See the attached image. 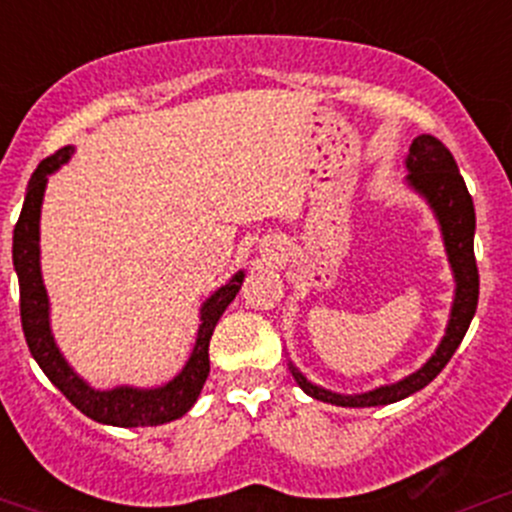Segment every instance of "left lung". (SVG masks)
<instances>
[{
  "label": "left lung",
  "mask_w": 512,
  "mask_h": 512,
  "mask_svg": "<svg viewBox=\"0 0 512 512\" xmlns=\"http://www.w3.org/2000/svg\"><path fill=\"white\" fill-rule=\"evenodd\" d=\"M406 168L411 170L409 183L414 185L418 193L426 195L431 208L436 210L438 220H441L448 260H451L453 275H456V302H453L446 337H443L441 347H438L436 354L426 361L423 369L406 376L399 384L381 386V389L369 391V394H332V391L309 384V381L292 366V374L294 379H297V384L302 386L312 399L327 401V404L337 406H349V409H359V406H384L406 399V396L421 391L423 386L431 384V381L441 374L443 366L451 361L458 344L463 342L468 327H471V319L478 307L480 280L476 252H473L476 210H473V198L466 188V180L458 173V165L456 160H453L451 151L433 136H418L416 141L411 143Z\"/></svg>",
  "instance_id": "obj_1"
}]
</instances>
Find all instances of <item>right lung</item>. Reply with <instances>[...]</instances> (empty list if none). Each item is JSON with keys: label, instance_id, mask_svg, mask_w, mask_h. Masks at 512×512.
Masks as SVG:
<instances>
[{"label": "right lung", "instance_id": "right-lung-1", "mask_svg": "<svg viewBox=\"0 0 512 512\" xmlns=\"http://www.w3.org/2000/svg\"><path fill=\"white\" fill-rule=\"evenodd\" d=\"M71 156V148H61V151L51 153L39 163L34 170L32 180H29L27 198H24L22 215H19L17 225H14V270L19 277V314H22V329L24 339L29 344V352L41 366L51 384L89 418L98 423H108V426L121 428H136V426H160L188 414L190 406L198 401L200 391H203L205 379L210 374V337L223 317L227 304L235 299L237 289L242 285V272H237L225 287H220L208 302L203 304L200 312L198 339H195L193 354H190L185 369L175 376L170 384L163 389L138 391L121 386L113 391H94L69 369L64 356L56 349L54 337L49 332V299H46L44 282H41L39 272V213H41V198H44L46 175L54 173L61 163H66Z\"/></svg>", "mask_w": 512, "mask_h": 512}]
</instances>
